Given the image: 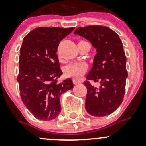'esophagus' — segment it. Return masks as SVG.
<instances>
[{"label": "esophagus", "mask_w": 146, "mask_h": 146, "mask_svg": "<svg viewBox=\"0 0 146 146\" xmlns=\"http://www.w3.org/2000/svg\"><path fill=\"white\" fill-rule=\"evenodd\" d=\"M73 82H74V85H78V84L82 83V82L80 80H77V79H74L73 80Z\"/></svg>", "instance_id": "1"}]
</instances>
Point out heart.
Masks as SVG:
<instances>
[{"label":"heart","instance_id":"obj_1","mask_svg":"<svg viewBox=\"0 0 146 146\" xmlns=\"http://www.w3.org/2000/svg\"><path fill=\"white\" fill-rule=\"evenodd\" d=\"M86 68V64L82 62L72 63L66 67L65 74L70 77H79L84 74Z\"/></svg>","mask_w":146,"mask_h":146}]
</instances>
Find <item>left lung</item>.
<instances>
[{"instance_id":"left-lung-1","label":"left lung","mask_w":146,"mask_h":146,"mask_svg":"<svg viewBox=\"0 0 146 146\" xmlns=\"http://www.w3.org/2000/svg\"><path fill=\"white\" fill-rule=\"evenodd\" d=\"M89 41L96 54L86 77L99 82L98 88L84 82L88 93L87 112L94 117H105L117 109L124 98L127 72V58L118 35L106 27L93 25L79 27L74 32Z\"/></svg>"}]
</instances>
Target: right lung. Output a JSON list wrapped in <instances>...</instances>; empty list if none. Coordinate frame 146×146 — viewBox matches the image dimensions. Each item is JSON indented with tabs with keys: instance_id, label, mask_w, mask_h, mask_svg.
Returning <instances> with one entry per match:
<instances>
[{
	"instance_id": "1",
	"label": "right lung",
	"mask_w": 146,
	"mask_h": 146,
	"mask_svg": "<svg viewBox=\"0 0 146 146\" xmlns=\"http://www.w3.org/2000/svg\"><path fill=\"white\" fill-rule=\"evenodd\" d=\"M74 27H38L23 40L20 48V96L30 113L40 120L54 119L61 111L60 98L74 87L71 79L58 83L62 74L56 52L58 44Z\"/></svg>"
}]
</instances>
